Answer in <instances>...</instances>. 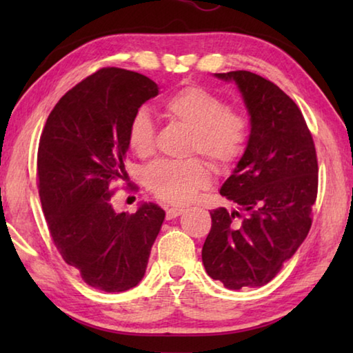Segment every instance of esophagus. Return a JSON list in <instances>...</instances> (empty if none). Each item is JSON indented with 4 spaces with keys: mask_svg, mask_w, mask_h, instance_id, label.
Here are the masks:
<instances>
[{
    "mask_svg": "<svg viewBox=\"0 0 353 353\" xmlns=\"http://www.w3.org/2000/svg\"><path fill=\"white\" fill-rule=\"evenodd\" d=\"M183 212H185V208H182V207H170V208H166V219H174L177 216H181Z\"/></svg>",
    "mask_w": 353,
    "mask_h": 353,
    "instance_id": "esophagus-1",
    "label": "esophagus"
}]
</instances>
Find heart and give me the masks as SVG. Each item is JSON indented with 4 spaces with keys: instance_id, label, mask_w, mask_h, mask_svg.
I'll return each mask as SVG.
<instances>
[{
    "instance_id": "1",
    "label": "heart",
    "mask_w": 353,
    "mask_h": 353,
    "mask_svg": "<svg viewBox=\"0 0 353 353\" xmlns=\"http://www.w3.org/2000/svg\"><path fill=\"white\" fill-rule=\"evenodd\" d=\"M165 112L172 121L193 132L190 151L204 155L213 168H230L246 149L249 135L246 118L227 109L223 99L205 88H182L166 101ZM128 141L135 154H151L154 121L146 109L137 110L130 118ZM146 183L159 198L183 204L193 199L199 190L208 187L210 172L196 159L181 162L159 160L148 168Z\"/></svg>"
}]
</instances>
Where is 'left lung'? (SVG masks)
<instances>
[{"label": "left lung", "mask_w": 353, "mask_h": 353, "mask_svg": "<svg viewBox=\"0 0 353 353\" xmlns=\"http://www.w3.org/2000/svg\"><path fill=\"white\" fill-rule=\"evenodd\" d=\"M214 77L236 83L250 134L219 190L238 208L210 212L202 263L225 288H255L271 282L308 235L318 194L316 149L299 107L276 83L243 70Z\"/></svg>", "instance_id": "8db88e82"}]
</instances>
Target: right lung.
Listing matches in <instances>:
<instances>
[{
  "label": "right lung",
  "mask_w": 353,
  "mask_h": 353,
  "mask_svg": "<svg viewBox=\"0 0 353 353\" xmlns=\"http://www.w3.org/2000/svg\"><path fill=\"white\" fill-rule=\"evenodd\" d=\"M157 94L146 76L103 68L63 94L40 137L39 194L52 241L83 282L105 292L141 282L165 219L152 202L132 214L110 202L112 181L126 177L130 118Z\"/></svg>",
  "instance_id": "right-lung-1"
}]
</instances>
